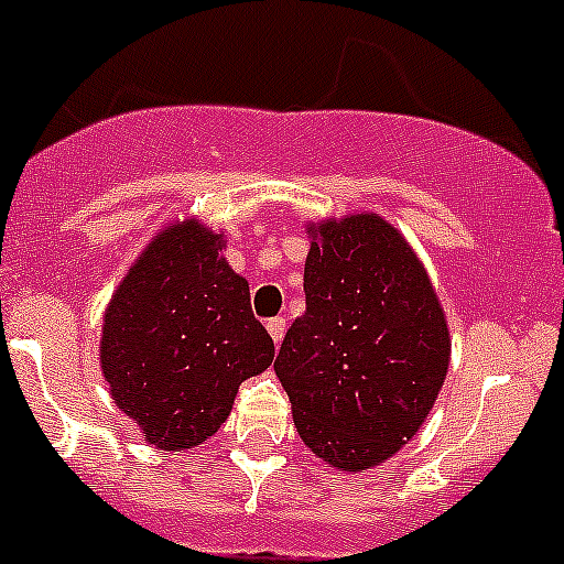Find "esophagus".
Returning <instances> with one entry per match:
<instances>
[{
    "instance_id": "obj_1",
    "label": "esophagus",
    "mask_w": 564,
    "mask_h": 564,
    "mask_svg": "<svg viewBox=\"0 0 564 564\" xmlns=\"http://www.w3.org/2000/svg\"><path fill=\"white\" fill-rule=\"evenodd\" d=\"M267 330H270L272 341H275V347H278L283 341V334H286V319H283V317L267 319Z\"/></svg>"
}]
</instances>
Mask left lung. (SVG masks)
I'll list each match as a JSON object with an SVG mask.
<instances>
[{
    "label": "left lung",
    "instance_id": "1",
    "mask_svg": "<svg viewBox=\"0 0 564 564\" xmlns=\"http://www.w3.org/2000/svg\"><path fill=\"white\" fill-rule=\"evenodd\" d=\"M306 234V312L275 376L314 456L361 473L423 429L448 376V319L417 252L383 217L359 210Z\"/></svg>",
    "mask_w": 564,
    "mask_h": 564
}]
</instances>
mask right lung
I'll list each match as a JSON object with an SVG mask.
<instances>
[{
	"mask_svg": "<svg viewBox=\"0 0 564 564\" xmlns=\"http://www.w3.org/2000/svg\"><path fill=\"white\" fill-rule=\"evenodd\" d=\"M225 245V230L175 219L152 236L105 308L99 367L110 398L158 451L210 440L241 381L275 359Z\"/></svg>",
	"mask_w": 564,
	"mask_h": 564,
	"instance_id": "right-lung-1",
	"label": "right lung"
}]
</instances>
